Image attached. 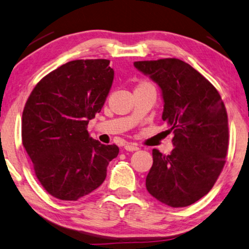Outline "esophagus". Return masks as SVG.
Listing matches in <instances>:
<instances>
[{
  "label": "esophagus",
  "mask_w": 249,
  "mask_h": 249,
  "mask_svg": "<svg viewBox=\"0 0 249 249\" xmlns=\"http://www.w3.org/2000/svg\"><path fill=\"white\" fill-rule=\"evenodd\" d=\"M124 148H125V150H127V151H136L139 149L138 144L134 143V142H127L124 146Z\"/></svg>",
  "instance_id": "obj_1"
}]
</instances>
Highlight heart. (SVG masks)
Wrapping results in <instances>:
<instances>
[{
	"label": "heart",
	"mask_w": 249,
	"mask_h": 249,
	"mask_svg": "<svg viewBox=\"0 0 249 249\" xmlns=\"http://www.w3.org/2000/svg\"><path fill=\"white\" fill-rule=\"evenodd\" d=\"M139 86H152L151 84H148V83H143V84H140Z\"/></svg>",
	"instance_id": "obj_1"
}]
</instances>
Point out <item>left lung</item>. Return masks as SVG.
Masks as SVG:
<instances>
[{"instance_id":"8db88e82","label":"left lung","mask_w":249,"mask_h":249,"mask_svg":"<svg viewBox=\"0 0 249 249\" xmlns=\"http://www.w3.org/2000/svg\"><path fill=\"white\" fill-rule=\"evenodd\" d=\"M134 65L159 85L162 120L174 133L170 155L152 150L147 191L170 207H187L210 192L223 170L229 147L227 109L214 86L184 61L160 58Z\"/></svg>"}]
</instances>
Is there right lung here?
Instances as JSON below:
<instances>
[{"label": "right lung", "instance_id": "1", "mask_svg": "<svg viewBox=\"0 0 249 249\" xmlns=\"http://www.w3.org/2000/svg\"><path fill=\"white\" fill-rule=\"evenodd\" d=\"M110 61L76 60L36 85L22 111V146L50 195L75 201L105 182L116 144L89 137V121L101 111L114 78Z\"/></svg>", "mask_w": 249, "mask_h": 249}]
</instances>
